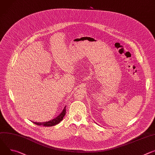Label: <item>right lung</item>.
Listing matches in <instances>:
<instances>
[{
  "instance_id": "obj_1",
  "label": "right lung",
  "mask_w": 155,
  "mask_h": 155,
  "mask_svg": "<svg viewBox=\"0 0 155 155\" xmlns=\"http://www.w3.org/2000/svg\"><path fill=\"white\" fill-rule=\"evenodd\" d=\"M65 107L64 108L62 112H61V113L57 117H55V119H52L51 120H49V121H48V122H33V123H34L35 124H36L37 125H43V126H45V127H51V126H54L55 125H57L62 120L64 116L66 114Z\"/></svg>"
}]
</instances>
